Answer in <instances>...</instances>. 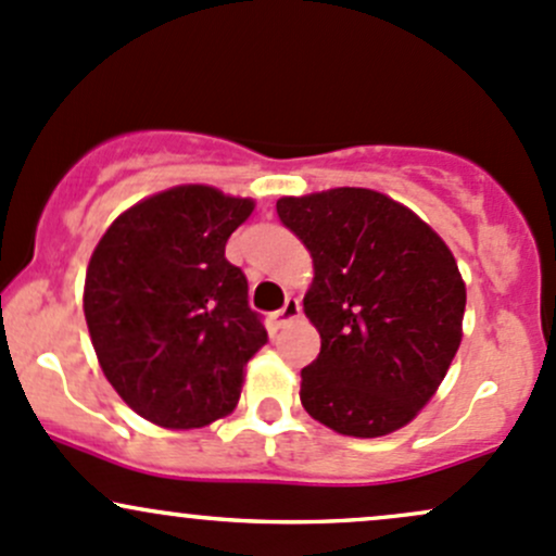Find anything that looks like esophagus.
<instances>
[{"label": "esophagus", "instance_id": "esophagus-1", "mask_svg": "<svg viewBox=\"0 0 556 556\" xmlns=\"http://www.w3.org/2000/svg\"><path fill=\"white\" fill-rule=\"evenodd\" d=\"M300 313H302L300 300H296V296H289V300L283 302V307L273 313V324H276L278 328L286 326V324H291V320L300 318Z\"/></svg>", "mask_w": 556, "mask_h": 556}]
</instances>
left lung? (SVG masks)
<instances>
[{"instance_id":"8db88e82","label":"left lung","mask_w":556,"mask_h":556,"mask_svg":"<svg viewBox=\"0 0 556 556\" xmlns=\"http://www.w3.org/2000/svg\"><path fill=\"white\" fill-rule=\"evenodd\" d=\"M276 208L315 267L304 315L320 352L302 368L304 410L350 438L405 427L462 344L467 289L451 249L410 208L368 188L286 195Z\"/></svg>"}]
</instances>
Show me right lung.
Here are the masks:
<instances>
[{"label":"right lung","mask_w":556,"mask_h":556,"mask_svg":"<svg viewBox=\"0 0 556 556\" xmlns=\"http://www.w3.org/2000/svg\"><path fill=\"white\" fill-rule=\"evenodd\" d=\"M254 201L180 185L113 219L92 252L85 318L100 368L142 419L195 429L241 397L243 368L267 342L241 267L225 260Z\"/></svg>","instance_id":"obj_1"}]
</instances>
